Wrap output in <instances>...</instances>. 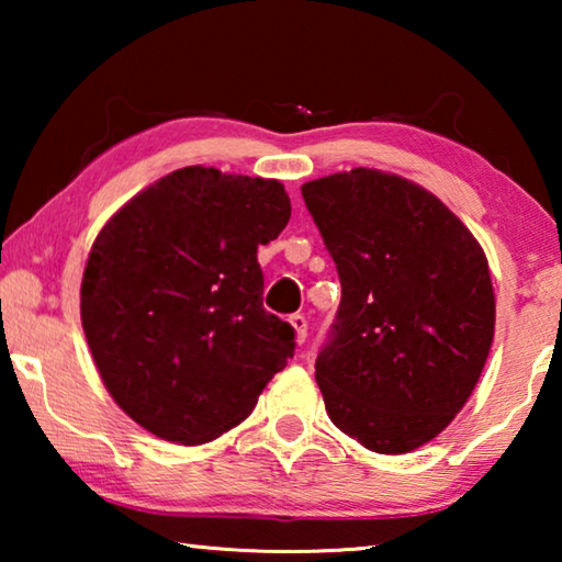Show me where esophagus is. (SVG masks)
<instances>
[{"label":"esophagus","mask_w":562,"mask_h":562,"mask_svg":"<svg viewBox=\"0 0 562 562\" xmlns=\"http://www.w3.org/2000/svg\"><path fill=\"white\" fill-rule=\"evenodd\" d=\"M290 325L294 329V337H297V341L307 339V317H304V315H292L290 317Z\"/></svg>","instance_id":"esophagus-1"}]
</instances>
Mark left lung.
<instances>
[{
  "instance_id": "obj_1",
  "label": "left lung",
  "mask_w": 562,
  "mask_h": 562,
  "mask_svg": "<svg viewBox=\"0 0 562 562\" xmlns=\"http://www.w3.org/2000/svg\"><path fill=\"white\" fill-rule=\"evenodd\" d=\"M302 198L341 282L315 364L327 414L369 451H414L453 422L488 359L483 247L434 193L384 170L310 180Z\"/></svg>"
}]
</instances>
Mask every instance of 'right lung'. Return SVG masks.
I'll use <instances>...</instances> for the list:
<instances>
[{
  "label": "right lung",
  "instance_id": "right-lung-1",
  "mask_svg": "<svg viewBox=\"0 0 562 562\" xmlns=\"http://www.w3.org/2000/svg\"><path fill=\"white\" fill-rule=\"evenodd\" d=\"M292 205L280 180L188 166L140 190L101 227L81 280V325L123 412L195 446L245 422L294 355L262 307L258 245Z\"/></svg>",
  "mask_w": 562,
  "mask_h": 562
}]
</instances>
